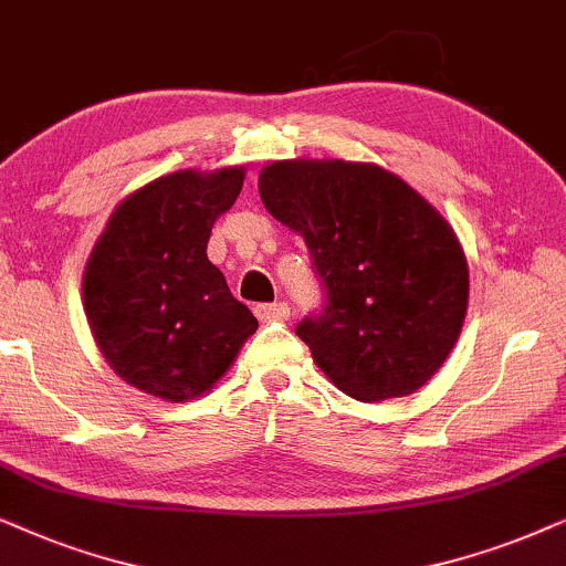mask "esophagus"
<instances>
[{
  "instance_id": "1",
  "label": "esophagus",
  "mask_w": 566,
  "mask_h": 566,
  "mask_svg": "<svg viewBox=\"0 0 566 566\" xmlns=\"http://www.w3.org/2000/svg\"><path fill=\"white\" fill-rule=\"evenodd\" d=\"M255 315L263 323H274V321H287L290 318V305L287 303H263L255 305Z\"/></svg>"
}]
</instances>
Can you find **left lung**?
Listing matches in <instances>:
<instances>
[{"instance_id":"8db88e82","label":"left lung","mask_w":566,"mask_h":566,"mask_svg":"<svg viewBox=\"0 0 566 566\" xmlns=\"http://www.w3.org/2000/svg\"><path fill=\"white\" fill-rule=\"evenodd\" d=\"M259 193L305 238L326 292L295 334L336 388L373 403L424 386L453 349L469 266L450 224L378 165L271 163Z\"/></svg>"}]
</instances>
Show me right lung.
<instances>
[{"instance_id": "right-lung-1", "label": "right lung", "mask_w": 566, "mask_h": 566, "mask_svg": "<svg viewBox=\"0 0 566 566\" xmlns=\"http://www.w3.org/2000/svg\"><path fill=\"white\" fill-rule=\"evenodd\" d=\"M243 176L224 168L153 180L120 201L90 255V331L113 370L145 394L176 403L201 396L259 328L207 259L212 224L235 205Z\"/></svg>"}]
</instances>
